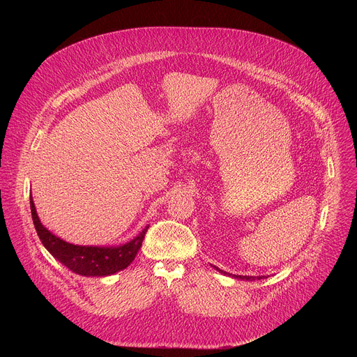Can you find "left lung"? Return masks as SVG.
Returning a JSON list of instances; mask_svg holds the SVG:
<instances>
[{"mask_svg":"<svg viewBox=\"0 0 357 357\" xmlns=\"http://www.w3.org/2000/svg\"><path fill=\"white\" fill-rule=\"evenodd\" d=\"M216 268V267H215ZM219 270V268H218ZM219 271H222V270H219ZM225 274H227V273H225ZM236 278H240V280H247V281H252V280H261L263 277H251V275H234Z\"/></svg>","mask_w":357,"mask_h":357,"instance_id":"obj_1","label":"left lung"}]
</instances>
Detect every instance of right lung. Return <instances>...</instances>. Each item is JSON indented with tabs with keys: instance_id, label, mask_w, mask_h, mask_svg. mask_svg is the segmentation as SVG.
<instances>
[{
	"instance_id": "obj_1",
	"label": "right lung",
	"mask_w": 357,
	"mask_h": 357,
	"mask_svg": "<svg viewBox=\"0 0 357 357\" xmlns=\"http://www.w3.org/2000/svg\"><path fill=\"white\" fill-rule=\"evenodd\" d=\"M29 202L32 220L45 248L69 270L84 277H105L127 268L135 259L148 231V227H145L134 240L120 247L75 245L46 230L36 215L32 196Z\"/></svg>"
}]
</instances>
